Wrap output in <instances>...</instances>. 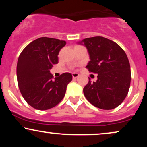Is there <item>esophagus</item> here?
<instances>
[{
  "label": "esophagus",
  "instance_id": "1",
  "mask_svg": "<svg viewBox=\"0 0 147 147\" xmlns=\"http://www.w3.org/2000/svg\"><path fill=\"white\" fill-rule=\"evenodd\" d=\"M79 76V75L78 73H76V72L72 73V77H73V79H77Z\"/></svg>",
  "mask_w": 147,
  "mask_h": 147
}]
</instances>
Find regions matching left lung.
Listing matches in <instances>:
<instances>
[{"label":"left lung","mask_w":147,"mask_h":147,"mask_svg":"<svg viewBox=\"0 0 147 147\" xmlns=\"http://www.w3.org/2000/svg\"><path fill=\"white\" fill-rule=\"evenodd\" d=\"M88 52L90 61L86 68L97 74L96 82L84 88L86 98L92 105L111 110L124 100L131 84L130 63L125 52L110 39L102 36L87 38L79 42Z\"/></svg>","instance_id":"obj_1"}]
</instances>
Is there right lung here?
Wrapping results in <instances>:
<instances>
[{"mask_svg": "<svg viewBox=\"0 0 147 147\" xmlns=\"http://www.w3.org/2000/svg\"><path fill=\"white\" fill-rule=\"evenodd\" d=\"M65 41L41 37L27 45L18 57L16 67L18 85L29 105L38 110L55 107L65 96L72 79L69 72L52 79L50 70L58 63L60 50Z\"/></svg>", "mask_w": 147, "mask_h": 147, "instance_id": "obj_1", "label": "right lung"}]
</instances>
